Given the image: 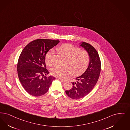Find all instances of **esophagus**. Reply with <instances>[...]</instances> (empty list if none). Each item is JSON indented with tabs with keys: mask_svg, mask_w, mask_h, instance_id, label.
<instances>
[{
	"mask_svg": "<svg viewBox=\"0 0 130 130\" xmlns=\"http://www.w3.org/2000/svg\"><path fill=\"white\" fill-rule=\"evenodd\" d=\"M58 79L59 80H60L61 82H65L66 81V80H63V79H61V78H58Z\"/></svg>",
	"mask_w": 130,
	"mask_h": 130,
	"instance_id": "esophagus-1",
	"label": "esophagus"
}]
</instances>
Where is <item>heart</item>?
<instances>
[{
    "instance_id": "1",
    "label": "heart",
    "mask_w": 130,
    "mask_h": 130,
    "mask_svg": "<svg viewBox=\"0 0 130 130\" xmlns=\"http://www.w3.org/2000/svg\"><path fill=\"white\" fill-rule=\"evenodd\" d=\"M59 52L66 57L65 66H56L51 70V74L55 77L64 79L72 72L73 75H78L83 73L88 67L90 57L88 53L85 50H80L77 47L70 44H64L57 49ZM54 51L49 50L45 55V61L47 66L53 65V57Z\"/></svg>"
}]
</instances>
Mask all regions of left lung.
<instances>
[{
	"label": "left lung",
	"mask_w": 130,
	"mask_h": 130,
	"mask_svg": "<svg viewBox=\"0 0 130 130\" xmlns=\"http://www.w3.org/2000/svg\"><path fill=\"white\" fill-rule=\"evenodd\" d=\"M80 44L88 53L90 61L86 71L72 83V88L65 91L70 98L75 100L83 98L92 90L98 80L101 68L99 54L94 47L85 42Z\"/></svg>",
	"instance_id": "left-lung-1"
}]
</instances>
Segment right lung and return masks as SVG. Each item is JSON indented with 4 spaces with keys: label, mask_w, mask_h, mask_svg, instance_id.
Listing matches in <instances>:
<instances>
[{
    "label": "right lung",
    "mask_w": 130,
    "mask_h": 130,
    "mask_svg": "<svg viewBox=\"0 0 130 130\" xmlns=\"http://www.w3.org/2000/svg\"><path fill=\"white\" fill-rule=\"evenodd\" d=\"M59 42L58 40L37 39L29 43L21 52L17 66L18 75L23 87L32 96L37 97L46 93L55 79L52 76H46L49 72L46 69L45 57Z\"/></svg>",
    "instance_id": "obj_1"
}]
</instances>
